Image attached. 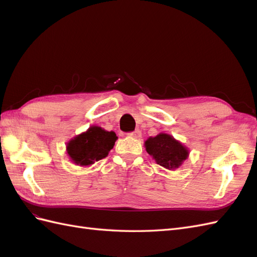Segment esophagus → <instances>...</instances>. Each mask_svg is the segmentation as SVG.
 <instances>
[{"mask_svg":"<svg viewBox=\"0 0 257 257\" xmlns=\"http://www.w3.org/2000/svg\"><path fill=\"white\" fill-rule=\"evenodd\" d=\"M128 136L131 137H134V138H139L142 136V132L139 130H135L134 132H130L128 133Z\"/></svg>","mask_w":257,"mask_h":257,"instance_id":"esophagus-1","label":"esophagus"}]
</instances>
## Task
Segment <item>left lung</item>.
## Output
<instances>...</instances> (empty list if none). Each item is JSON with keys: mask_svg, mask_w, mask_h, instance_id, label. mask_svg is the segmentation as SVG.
I'll use <instances>...</instances> for the list:
<instances>
[{"mask_svg": "<svg viewBox=\"0 0 257 257\" xmlns=\"http://www.w3.org/2000/svg\"><path fill=\"white\" fill-rule=\"evenodd\" d=\"M145 146L147 152L152 155L155 162L167 169L178 168L189 154L185 147L167 134L150 137Z\"/></svg>", "mask_w": 257, "mask_h": 257, "instance_id": "8db88e82", "label": "left lung"}]
</instances>
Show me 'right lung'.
<instances>
[{
    "mask_svg": "<svg viewBox=\"0 0 257 257\" xmlns=\"http://www.w3.org/2000/svg\"><path fill=\"white\" fill-rule=\"evenodd\" d=\"M116 135L102 127L91 126L67 144V153L77 165L88 166L105 159L114 146Z\"/></svg>",
    "mask_w": 257,
    "mask_h": 257,
    "instance_id": "obj_1",
    "label": "right lung"
}]
</instances>
